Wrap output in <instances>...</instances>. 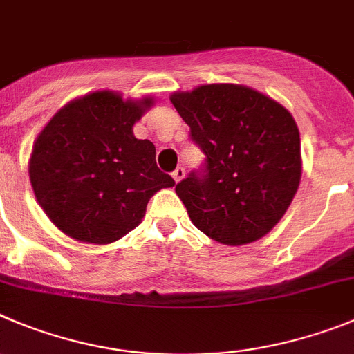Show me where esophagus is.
<instances>
[{
    "label": "esophagus",
    "mask_w": 354,
    "mask_h": 354,
    "mask_svg": "<svg viewBox=\"0 0 354 354\" xmlns=\"http://www.w3.org/2000/svg\"><path fill=\"white\" fill-rule=\"evenodd\" d=\"M184 175H186V170H184L183 167H179V168H175L174 174H171V177H174L175 183H180V180L184 179Z\"/></svg>",
    "instance_id": "obj_1"
}]
</instances>
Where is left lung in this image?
<instances>
[{
  "instance_id": "left-lung-1",
  "label": "left lung",
  "mask_w": 354,
  "mask_h": 354,
  "mask_svg": "<svg viewBox=\"0 0 354 354\" xmlns=\"http://www.w3.org/2000/svg\"><path fill=\"white\" fill-rule=\"evenodd\" d=\"M170 102L205 152V175L175 186L189 219L212 241L244 245L286 214L302 179L300 133L290 110L241 84L175 91Z\"/></svg>"
}]
</instances>
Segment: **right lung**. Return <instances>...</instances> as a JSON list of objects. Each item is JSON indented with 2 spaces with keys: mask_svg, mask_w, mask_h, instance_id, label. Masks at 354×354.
Returning a JSON list of instances; mask_svg holds the SVG:
<instances>
[{
  "mask_svg": "<svg viewBox=\"0 0 354 354\" xmlns=\"http://www.w3.org/2000/svg\"><path fill=\"white\" fill-rule=\"evenodd\" d=\"M154 102L95 91L61 106L38 133L29 180L37 202L64 235L112 244L140 225L152 194L175 186L156 165L154 144L133 135Z\"/></svg>",
  "mask_w": 354,
  "mask_h": 354,
  "instance_id": "right-lung-1",
  "label": "right lung"
}]
</instances>
